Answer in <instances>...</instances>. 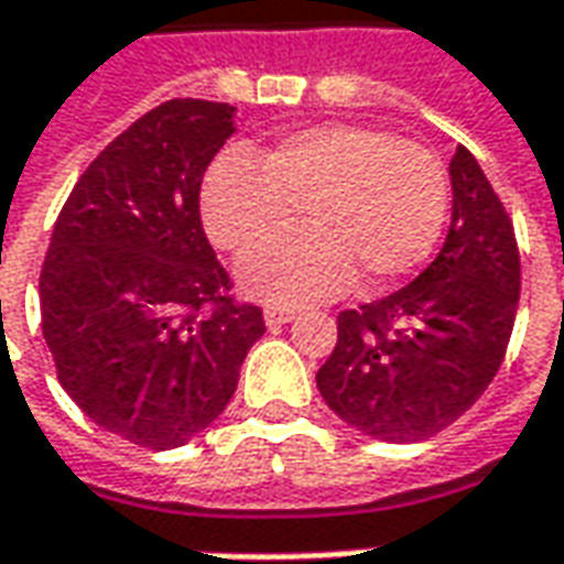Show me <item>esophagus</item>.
Listing matches in <instances>:
<instances>
[{"mask_svg":"<svg viewBox=\"0 0 564 564\" xmlns=\"http://www.w3.org/2000/svg\"><path fill=\"white\" fill-rule=\"evenodd\" d=\"M293 317H296V308H286V305H268L265 308L268 327H281V324H290Z\"/></svg>","mask_w":564,"mask_h":564,"instance_id":"obj_1","label":"esophagus"}]
</instances>
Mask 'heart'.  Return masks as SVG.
<instances>
[{"mask_svg": "<svg viewBox=\"0 0 564 564\" xmlns=\"http://www.w3.org/2000/svg\"><path fill=\"white\" fill-rule=\"evenodd\" d=\"M299 206L305 231L240 262V286L268 302L361 290L408 278L438 247L451 175L423 144L370 126H314L265 151L221 153L200 185V218L218 250L243 256L283 234Z\"/></svg>", "mask_w": 564, "mask_h": 564, "instance_id": "heart-1", "label": "heart"}]
</instances>
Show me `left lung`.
Segmentation results:
<instances>
[{"instance_id": "left-lung-1", "label": "left lung", "mask_w": 564, "mask_h": 564, "mask_svg": "<svg viewBox=\"0 0 564 564\" xmlns=\"http://www.w3.org/2000/svg\"><path fill=\"white\" fill-rule=\"evenodd\" d=\"M454 216L435 262L398 293L336 317L317 370L330 411L379 442H423L473 408L507 355L522 262L491 182L463 144L451 156Z\"/></svg>"}]
</instances>
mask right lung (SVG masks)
Returning <instances> with one entry per match:
<instances>
[{"label":"right lung","instance_id":"add662e5","mask_svg":"<svg viewBox=\"0 0 564 564\" xmlns=\"http://www.w3.org/2000/svg\"><path fill=\"white\" fill-rule=\"evenodd\" d=\"M234 107L172 98L79 175L40 274L42 336L64 392L107 432L151 451L191 442L228 408L265 333L234 302L200 221L203 172Z\"/></svg>","mask_w":564,"mask_h":564}]
</instances>
